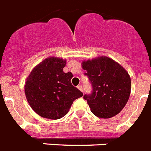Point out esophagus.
Instances as JSON below:
<instances>
[{
	"label": "esophagus",
	"instance_id": "esophagus-1",
	"mask_svg": "<svg viewBox=\"0 0 151 151\" xmlns=\"http://www.w3.org/2000/svg\"><path fill=\"white\" fill-rule=\"evenodd\" d=\"M77 89L81 90V92H83V87H82V86H81V85H78V86H77Z\"/></svg>",
	"mask_w": 151,
	"mask_h": 151
}]
</instances>
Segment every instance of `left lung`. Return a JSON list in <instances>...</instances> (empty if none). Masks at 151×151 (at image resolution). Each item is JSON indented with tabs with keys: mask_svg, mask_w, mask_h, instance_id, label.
<instances>
[{
	"mask_svg": "<svg viewBox=\"0 0 151 151\" xmlns=\"http://www.w3.org/2000/svg\"><path fill=\"white\" fill-rule=\"evenodd\" d=\"M93 86L84 95L91 112L99 118L109 119L123 109L131 93V77L120 64L106 56L82 61Z\"/></svg>",
	"mask_w": 151,
	"mask_h": 151,
	"instance_id": "obj_1",
	"label": "left lung"
}]
</instances>
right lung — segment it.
Returning a JSON list of instances; mask_svg holds the SVG:
<instances>
[{
	"instance_id": "add662e5",
	"label": "right lung",
	"mask_w": 151,
	"mask_h": 151,
	"mask_svg": "<svg viewBox=\"0 0 151 151\" xmlns=\"http://www.w3.org/2000/svg\"><path fill=\"white\" fill-rule=\"evenodd\" d=\"M66 60L49 57L33 68L26 80L25 94L31 108L41 117L58 119L68 112L83 93L70 83L73 74L65 73Z\"/></svg>"
}]
</instances>
